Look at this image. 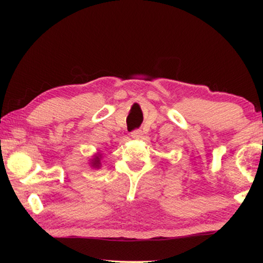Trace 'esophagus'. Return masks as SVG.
<instances>
[{"instance_id":"esophagus-1","label":"esophagus","mask_w":263,"mask_h":263,"mask_svg":"<svg viewBox=\"0 0 263 263\" xmlns=\"http://www.w3.org/2000/svg\"><path fill=\"white\" fill-rule=\"evenodd\" d=\"M131 137L133 138V139H140V138L142 137V132H141V130H136V131H133V132L131 133Z\"/></svg>"}]
</instances>
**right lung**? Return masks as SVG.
I'll use <instances>...</instances> for the list:
<instances>
[{"instance_id": "add662e5", "label": "right lung", "mask_w": 263, "mask_h": 263, "mask_svg": "<svg viewBox=\"0 0 263 263\" xmlns=\"http://www.w3.org/2000/svg\"><path fill=\"white\" fill-rule=\"evenodd\" d=\"M101 160H102V154L100 152H97V153H95L94 155H92L90 160H89V164H90L92 168L99 169L102 166Z\"/></svg>"}]
</instances>
